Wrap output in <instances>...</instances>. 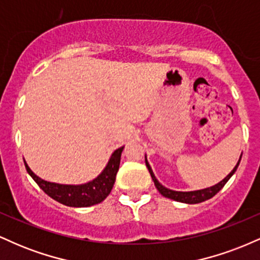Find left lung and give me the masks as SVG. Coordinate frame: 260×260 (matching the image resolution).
Listing matches in <instances>:
<instances>
[{"instance_id": "1", "label": "left lung", "mask_w": 260, "mask_h": 260, "mask_svg": "<svg viewBox=\"0 0 260 260\" xmlns=\"http://www.w3.org/2000/svg\"><path fill=\"white\" fill-rule=\"evenodd\" d=\"M145 164H147V168L149 170V172H150L151 178H153L155 187L157 188V190H159V192L164 197H166V198H170V199H174V201H176V202L188 203V204H197V203H202L204 201H208V199L213 198V197L215 196L223 186H225L226 182L230 180V177L235 174V171L238 168V164H240V161H238L237 165L235 166V169L232 170V171L230 172V174L226 176V177L223 178L221 182H219V183L215 184V186H213V187L205 188V189H201V190H194V192H176V190L168 189V188H165L162 184H160L159 182H157V180L155 178L153 171H151L150 166H149V164L147 162V161H145Z\"/></svg>"}]
</instances>
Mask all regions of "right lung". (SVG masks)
I'll use <instances>...</instances> for the list:
<instances>
[{"label":"right lung","instance_id":"right-lung-1","mask_svg":"<svg viewBox=\"0 0 260 260\" xmlns=\"http://www.w3.org/2000/svg\"><path fill=\"white\" fill-rule=\"evenodd\" d=\"M122 150H123V148H118L117 150L113 151L111 159H110L105 170L101 172V175L89 183L80 184V186L57 184L41 180L37 175H34V172L29 169L26 162L24 164L26 171L31 176L32 180L37 182L38 186L52 199L61 203V204L67 205V207H90V205L103 202L111 192L113 183L116 181V175H117L118 168H120Z\"/></svg>","mask_w":260,"mask_h":260}]
</instances>
